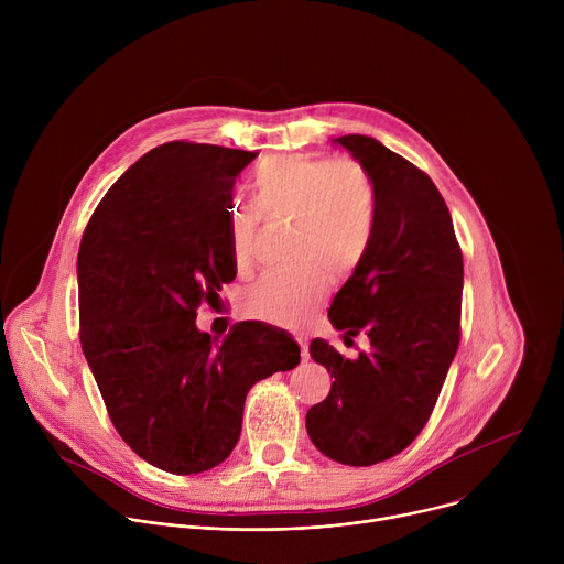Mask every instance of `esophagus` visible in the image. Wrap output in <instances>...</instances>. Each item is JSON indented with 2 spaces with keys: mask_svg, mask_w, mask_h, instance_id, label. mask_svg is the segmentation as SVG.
Returning a JSON list of instances; mask_svg holds the SVG:
<instances>
[{
  "mask_svg": "<svg viewBox=\"0 0 564 564\" xmlns=\"http://www.w3.org/2000/svg\"><path fill=\"white\" fill-rule=\"evenodd\" d=\"M296 344L301 346V357H303V361H307L310 352H307V344H305V339H303V337H296Z\"/></svg>",
  "mask_w": 564,
  "mask_h": 564,
  "instance_id": "obj_1",
  "label": "esophagus"
}]
</instances>
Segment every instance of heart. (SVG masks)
<instances>
[{
	"instance_id": "b5f03b06",
	"label": "heart",
	"mask_w": 564,
	"mask_h": 564,
	"mask_svg": "<svg viewBox=\"0 0 564 564\" xmlns=\"http://www.w3.org/2000/svg\"><path fill=\"white\" fill-rule=\"evenodd\" d=\"M254 207L234 203L227 209L229 257L236 270L252 261L259 220L292 218L290 259L270 270L240 299L243 312L274 326H296L326 299L330 274H350L366 259L379 216L377 187L355 160L276 155L252 176ZM327 267L324 269L323 265Z\"/></svg>"
}]
</instances>
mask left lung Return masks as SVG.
<instances>
[{
    "label": "left lung",
    "instance_id": "obj_1",
    "mask_svg": "<svg viewBox=\"0 0 564 564\" xmlns=\"http://www.w3.org/2000/svg\"><path fill=\"white\" fill-rule=\"evenodd\" d=\"M333 144L377 187L372 246L328 310L344 339L366 333L370 350L346 359L326 339L310 344L335 381L305 429L326 457L372 466L404 451L433 413L459 344L464 263L448 207L424 172L370 135Z\"/></svg>",
    "mask_w": 564,
    "mask_h": 564
}]
</instances>
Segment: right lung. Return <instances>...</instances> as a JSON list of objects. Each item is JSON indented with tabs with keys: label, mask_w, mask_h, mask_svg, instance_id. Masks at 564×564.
<instances>
[{
	"label": "right lung",
	"mask_w": 564,
	"mask_h": 564,
	"mask_svg": "<svg viewBox=\"0 0 564 564\" xmlns=\"http://www.w3.org/2000/svg\"><path fill=\"white\" fill-rule=\"evenodd\" d=\"M257 155L160 144L107 192L79 243L83 352L120 437L167 473L225 462L250 388L301 361L299 344L263 321H240L223 341L196 326V310L236 276L227 209Z\"/></svg>",
	"instance_id": "add662e5"
}]
</instances>
